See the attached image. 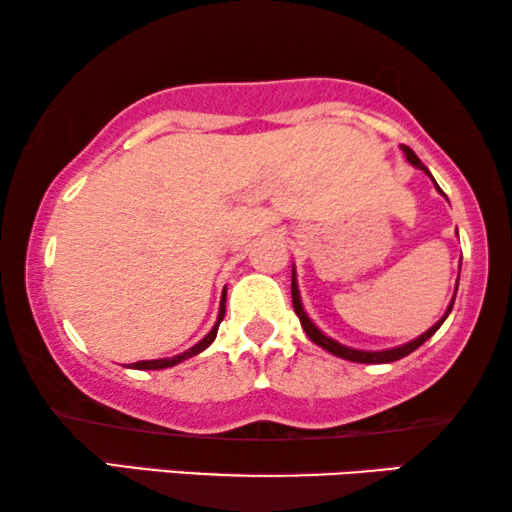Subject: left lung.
Returning <instances> with one entry per match:
<instances>
[{
	"mask_svg": "<svg viewBox=\"0 0 512 512\" xmlns=\"http://www.w3.org/2000/svg\"><path fill=\"white\" fill-rule=\"evenodd\" d=\"M403 149V153H405V158H408V163L410 165H415V167H419V170L422 172H426L431 177V172L426 170V165L422 163V160H419L417 156H415V151L410 149V146H401ZM433 179V177H431ZM433 184H436V179H433ZM436 188L440 191V186L436 184ZM443 193V191H440ZM445 195V193H443ZM457 286H459V279H457ZM291 298H293V310H296V314H298V319H300V324H303V328H305V333H307V338H310L314 345H319V347H324L326 352H331L333 356H340V359H347V361H356V363H391V361H398V359H403V356H408V354H412L415 352L417 347H422L426 340L431 338L433 333L438 331L440 326H443V321L447 319V314L452 312V305H454V298H452V303H450V307H447V312L443 314V319L440 321H436V324H433L429 331L426 333H422L419 335V338H415V340H410V342H405V345H401V347H391V349H382V352H363V349H354V347H347V345H342V342H338V340H333V338H328L326 333H321L317 326H314V321L307 317V312L303 310V300H300V291H298V282H296V268H293V272H291Z\"/></svg>",
	"mask_w": 512,
	"mask_h": 512,
	"instance_id": "obj_1",
	"label": "left lung"
}]
</instances>
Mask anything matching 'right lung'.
I'll return each instance as SVG.
<instances>
[{
	"label": "right lung",
	"mask_w": 512,
	"mask_h": 512,
	"mask_svg": "<svg viewBox=\"0 0 512 512\" xmlns=\"http://www.w3.org/2000/svg\"><path fill=\"white\" fill-rule=\"evenodd\" d=\"M223 314H226V291H223V296H221V307H219V319H216V324H214V328L212 331H209L205 338H202L198 345H193L191 349H186L184 354H177V356H172V359H153V361H137V363H132L130 368H135V370H160V368H172V366H177V363H181V361H186V359H191V356H195V354H200L202 349H207L209 345H212L214 342V338H216V331H219V324L223 321Z\"/></svg>",
	"instance_id": "1"
}]
</instances>
